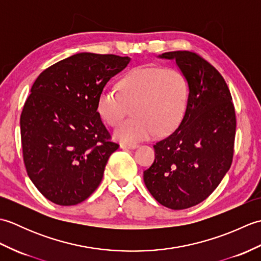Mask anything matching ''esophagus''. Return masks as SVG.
<instances>
[{
    "label": "esophagus",
    "mask_w": 261,
    "mask_h": 261,
    "mask_svg": "<svg viewBox=\"0 0 261 261\" xmlns=\"http://www.w3.org/2000/svg\"><path fill=\"white\" fill-rule=\"evenodd\" d=\"M137 147V143H121L120 145V148L122 149H136Z\"/></svg>",
    "instance_id": "obj_1"
}]
</instances>
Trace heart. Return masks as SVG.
Wrapping results in <instances>:
<instances>
[{
  "instance_id": "obj_1",
  "label": "heart",
  "mask_w": 261,
  "mask_h": 261,
  "mask_svg": "<svg viewBox=\"0 0 261 261\" xmlns=\"http://www.w3.org/2000/svg\"><path fill=\"white\" fill-rule=\"evenodd\" d=\"M118 91L104 87L96 102L97 113L109 125H116L132 107L131 119L114 131L115 139L136 142L173 131L180 123L188 101V83L181 71L142 66L127 71Z\"/></svg>"
}]
</instances>
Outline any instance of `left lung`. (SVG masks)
<instances>
[{"label": "left lung", "instance_id": "obj_1", "mask_svg": "<svg viewBox=\"0 0 261 261\" xmlns=\"http://www.w3.org/2000/svg\"><path fill=\"white\" fill-rule=\"evenodd\" d=\"M188 83L187 107L179 126L153 146L154 162L143 180L158 203L184 210L213 193L231 167L236 112L224 79L192 51H169Z\"/></svg>", "mask_w": 261, "mask_h": 261}]
</instances>
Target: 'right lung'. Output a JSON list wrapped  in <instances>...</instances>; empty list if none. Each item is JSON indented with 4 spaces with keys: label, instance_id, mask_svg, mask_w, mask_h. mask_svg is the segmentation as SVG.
Returning <instances> with one entry per match:
<instances>
[{
    "label": "right lung",
    "instance_id": "obj_1",
    "mask_svg": "<svg viewBox=\"0 0 261 261\" xmlns=\"http://www.w3.org/2000/svg\"><path fill=\"white\" fill-rule=\"evenodd\" d=\"M129 57L81 53L38 76L20 118L28 176L55 204L76 205L92 195L119 148L97 113L99 92Z\"/></svg>",
    "mask_w": 261,
    "mask_h": 261
}]
</instances>
